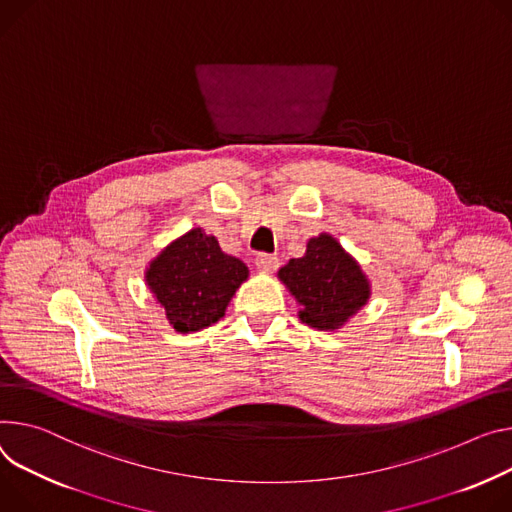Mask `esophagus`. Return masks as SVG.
<instances>
[{
  "instance_id": "esophagus-1",
  "label": "esophagus",
  "mask_w": 512,
  "mask_h": 512,
  "mask_svg": "<svg viewBox=\"0 0 512 512\" xmlns=\"http://www.w3.org/2000/svg\"><path fill=\"white\" fill-rule=\"evenodd\" d=\"M255 265H257L259 271L271 273V271H275L277 267H280V259H277L275 255H269V253H259L255 257Z\"/></svg>"
}]
</instances>
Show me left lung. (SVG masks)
<instances>
[{
    "mask_svg": "<svg viewBox=\"0 0 512 512\" xmlns=\"http://www.w3.org/2000/svg\"><path fill=\"white\" fill-rule=\"evenodd\" d=\"M277 275L302 306L300 320L318 331L339 329L369 298L361 267L331 235L310 239L306 255L290 259Z\"/></svg>",
    "mask_w": 512,
    "mask_h": 512,
    "instance_id": "obj_1",
    "label": "left lung"
}]
</instances>
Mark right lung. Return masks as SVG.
<instances>
[{
	"instance_id": "add662e5",
	"label": "right lung",
	"mask_w": 512,
	"mask_h": 512,
	"mask_svg": "<svg viewBox=\"0 0 512 512\" xmlns=\"http://www.w3.org/2000/svg\"><path fill=\"white\" fill-rule=\"evenodd\" d=\"M247 277V265L222 253L218 241L202 228L185 232L147 269V284L179 333L218 322Z\"/></svg>"
}]
</instances>
